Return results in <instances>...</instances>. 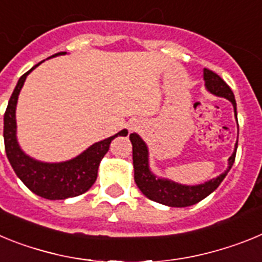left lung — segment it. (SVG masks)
<instances>
[{
  "mask_svg": "<svg viewBox=\"0 0 262 262\" xmlns=\"http://www.w3.org/2000/svg\"><path fill=\"white\" fill-rule=\"evenodd\" d=\"M203 78H205L206 88L209 92H211L212 94L217 97H224L232 102L236 115L235 96H233L231 88L226 84V81L221 76L216 75L214 71L207 68H205V71H203ZM236 120H237V115H236ZM129 140L133 143L134 172H135L134 178H135L138 187L151 201L159 202L161 205L170 206V207H186V206L195 205L203 198L210 195L221 185L227 173L230 172L231 166L235 163L236 149H237V143H236L235 152L228 159V165L230 166L219 177L212 178L209 182L202 185L186 186V185L176 184V182L169 181V180L156 178V176L152 174L149 168H148V149L145 143L136 134H131Z\"/></svg>",
  "mask_w": 262,
  "mask_h": 262,
  "instance_id": "1",
  "label": "left lung"
}]
</instances>
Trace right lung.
Segmentation results:
<instances>
[{
    "label": "right lung",
    "mask_w": 262,
    "mask_h": 262,
    "mask_svg": "<svg viewBox=\"0 0 262 262\" xmlns=\"http://www.w3.org/2000/svg\"><path fill=\"white\" fill-rule=\"evenodd\" d=\"M62 53L66 52H57L51 57L62 55ZM35 67H32L29 72L20 76L5 111L4 140L6 156L15 174L36 195L46 200H66L71 196L81 195L89 190L92 185L96 182L99 163L107 154L113 139L117 136H126L127 129H122L114 136H110L102 142L90 145L80 156L69 161H64V163H40L29 157L26 154H23L15 136V131H17L15 106H17L18 96L23 86V82L26 80L27 75Z\"/></svg>",
    "instance_id": "right-lung-1"
}]
</instances>
